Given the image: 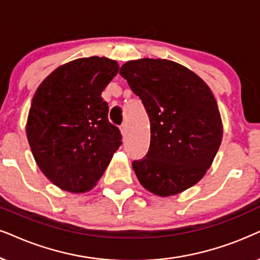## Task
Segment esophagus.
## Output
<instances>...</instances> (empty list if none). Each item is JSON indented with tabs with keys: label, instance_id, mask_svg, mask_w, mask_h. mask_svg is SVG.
I'll return each instance as SVG.
<instances>
[{
	"label": "esophagus",
	"instance_id": "esophagus-1",
	"mask_svg": "<svg viewBox=\"0 0 260 260\" xmlns=\"http://www.w3.org/2000/svg\"><path fill=\"white\" fill-rule=\"evenodd\" d=\"M120 131H122L123 136H126V134H127V124L126 123L122 124V126H120Z\"/></svg>",
	"mask_w": 260,
	"mask_h": 260
}]
</instances>
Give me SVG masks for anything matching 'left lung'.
<instances>
[{
    "label": "left lung",
    "mask_w": 260,
    "mask_h": 260,
    "mask_svg": "<svg viewBox=\"0 0 260 260\" xmlns=\"http://www.w3.org/2000/svg\"><path fill=\"white\" fill-rule=\"evenodd\" d=\"M149 117L150 146L133 161L140 183L161 197L198 183L220 148L217 103L201 77L167 59L126 62L119 72Z\"/></svg>",
    "instance_id": "obj_1"
}]
</instances>
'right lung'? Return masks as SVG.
<instances>
[{
  "label": "right lung",
  "instance_id": "1",
  "mask_svg": "<svg viewBox=\"0 0 260 260\" xmlns=\"http://www.w3.org/2000/svg\"><path fill=\"white\" fill-rule=\"evenodd\" d=\"M118 69L105 57L75 59L50 74L33 96L28 143L43 173L62 190H90L122 144L101 98Z\"/></svg>",
  "mask_w": 260,
  "mask_h": 260
}]
</instances>
